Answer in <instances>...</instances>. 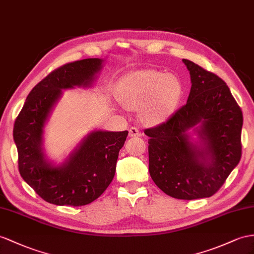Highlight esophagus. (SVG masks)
I'll list each match as a JSON object with an SVG mask.
<instances>
[{"label":"esophagus","mask_w":254,"mask_h":254,"mask_svg":"<svg viewBox=\"0 0 254 254\" xmlns=\"http://www.w3.org/2000/svg\"><path fill=\"white\" fill-rule=\"evenodd\" d=\"M128 136L129 137H138V136H140V132L138 131V128L131 127L128 129Z\"/></svg>","instance_id":"1"}]
</instances>
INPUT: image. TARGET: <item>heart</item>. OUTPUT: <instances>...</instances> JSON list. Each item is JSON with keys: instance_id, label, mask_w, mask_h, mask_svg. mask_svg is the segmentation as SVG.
<instances>
[{"instance_id": "1", "label": "heart", "mask_w": 254, "mask_h": 254, "mask_svg": "<svg viewBox=\"0 0 254 254\" xmlns=\"http://www.w3.org/2000/svg\"><path fill=\"white\" fill-rule=\"evenodd\" d=\"M184 84L176 75L157 69H138L123 77L117 89L119 102L127 109H139L146 126L165 122L178 107Z\"/></svg>"}]
</instances>
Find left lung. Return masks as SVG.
Masks as SVG:
<instances>
[{"label":"left lung","instance_id":"obj_1","mask_svg":"<svg viewBox=\"0 0 254 254\" xmlns=\"http://www.w3.org/2000/svg\"><path fill=\"white\" fill-rule=\"evenodd\" d=\"M183 62L191 77L190 94L167 121L145 129L149 173L172 197H210L240 161L243 113L220 77Z\"/></svg>","mask_w":254,"mask_h":254}]
</instances>
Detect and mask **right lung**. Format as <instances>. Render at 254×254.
<instances>
[{
    "mask_svg": "<svg viewBox=\"0 0 254 254\" xmlns=\"http://www.w3.org/2000/svg\"><path fill=\"white\" fill-rule=\"evenodd\" d=\"M92 58L65 64L38 82L29 93L14 126L21 177L40 196L59 206H83L100 197L112 183L127 131L93 129L61 163L44 147L45 127L63 90L92 88L103 68Z\"/></svg>",
    "mask_w": 254,
    "mask_h": 254,
    "instance_id": "add662e5",
    "label": "right lung"
}]
</instances>
